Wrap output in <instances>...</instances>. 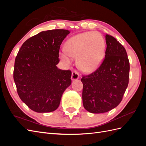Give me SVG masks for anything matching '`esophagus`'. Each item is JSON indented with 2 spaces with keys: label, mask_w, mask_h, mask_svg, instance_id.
<instances>
[{
  "label": "esophagus",
  "mask_w": 146,
  "mask_h": 146,
  "mask_svg": "<svg viewBox=\"0 0 146 146\" xmlns=\"http://www.w3.org/2000/svg\"><path fill=\"white\" fill-rule=\"evenodd\" d=\"M78 78H79L78 72L77 71V70H74L71 75V79L72 80H77V79H78Z\"/></svg>",
  "instance_id": "esophagus-1"
}]
</instances>
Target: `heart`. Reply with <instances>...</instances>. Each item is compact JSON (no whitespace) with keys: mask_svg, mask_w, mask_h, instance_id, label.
<instances>
[{"mask_svg":"<svg viewBox=\"0 0 146 146\" xmlns=\"http://www.w3.org/2000/svg\"><path fill=\"white\" fill-rule=\"evenodd\" d=\"M105 42L103 37L98 33L86 32L70 38L60 53L64 62H70L72 56H77L78 68L85 72L94 70L103 58Z\"/></svg>","mask_w":146,"mask_h":146,"instance_id":"heart-1","label":"heart"}]
</instances>
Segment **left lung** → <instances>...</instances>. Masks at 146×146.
Segmentation results:
<instances>
[{
  "mask_svg": "<svg viewBox=\"0 0 146 146\" xmlns=\"http://www.w3.org/2000/svg\"><path fill=\"white\" fill-rule=\"evenodd\" d=\"M107 48L99 67L82 76L83 107L92 113H102L116 107L122 100L129 81L130 63L125 48L106 34Z\"/></svg>",
  "mask_w": 146,
  "mask_h": 146,
  "instance_id": "obj_1",
  "label": "left lung"
}]
</instances>
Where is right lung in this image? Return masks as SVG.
Here are the masks:
<instances>
[{"label": "right lung", "instance_id": "add662e5", "mask_svg": "<svg viewBox=\"0 0 146 146\" xmlns=\"http://www.w3.org/2000/svg\"><path fill=\"white\" fill-rule=\"evenodd\" d=\"M69 33L63 29L41 32L26 40L17 53L13 71L17 94L35 112L55 111L71 84V71L56 66L60 46Z\"/></svg>", "mask_w": 146, "mask_h": 146}]
</instances>
